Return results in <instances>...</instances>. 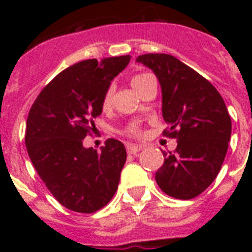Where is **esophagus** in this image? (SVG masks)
Wrapping results in <instances>:
<instances>
[{
  "instance_id": "obj_1",
  "label": "esophagus",
  "mask_w": 252,
  "mask_h": 252,
  "mask_svg": "<svg viewBox=\"0 0 252 252\" xmlns=\"http://www.w3.org/2000/svg\"><path fill=\"white\" fill-rule=\"evenodd\" d=\"M142 149H144V146L142 145H136V144H126V152H128L129 154H136Z\"/></svg>"
}]
</instances>
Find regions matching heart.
I'll return each mask as SVG.
<instances>
[{"label": "heart", "instance_id": "1", "mask_svg": "<svg viewBox=\"0 0 252 252\" xmlns=\"http://www.w3.org/2000/svg\"><path fill=\"white\" fill-rule=\"evenodd\" d=\"M149 77H152L150 74H146V73H141V74H136V76L132 77V80H130V85L133 87L134 90L138 91L140 90V87L144 85ZM112 96H114V86H108L106 89V91L103 93L102 96V107L103 108H108L111 106V103H112ZM128 133L129 134H137L138 130L137 128H129L128 129Z\"/></svg>", "mask_w": 252, "mask_h": 252}]
</instances>
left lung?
<instances>
[{"instance_id":"left-lung-1","label":"left lung","mask_w":252,"mask_h":252,"mask_svg":"<svg viewBox=\"0 0 252 252\" xmlns=\"http://www.w3.org/2000/svg\"><path fill=\"white\" fill-rule=\"evenodd\" d=\"M157 76L162 89L163 130L178 146L162 152L156 180L166 195L189 200L204 192L221 170L231 136L226 104L216 87L176 57L146 53L136 59Z\"/></svg>"}]
</instances>
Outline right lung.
I'll return each instance as SVG.
<instances>
[{"label":"right lung","instance_id":"right-lung-1","mask_svg":"<svg viewBox=\"0 0 252 252\" xmlns=\"http://www.w3.org/2000/svg\"><path fill=\"white\" fill-rule=\"evenodd\" d=\"M130 56L84 60L59 73L35 99L27 118L26 148L55 199L78 213L110 203L126 159L123 142L108 138L100 153L85 148L102 114V96Z\"/></svg>","mask_w":252,"mask_h":252}]
</instances>
